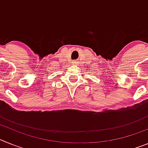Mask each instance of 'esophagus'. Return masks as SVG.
Listing matches in <instances>:
<instances>
[{
  "instance_id": "34e87169",
  "label": "esophagus",
  "mask_w": 148,
  "mask_h": 148,
  "mask_svg": "<svg viewBox=\"0 0 148 148\" xmlns=\"http://www.w3.org/2000/svg\"><path fill=\"white\" fill-rule=\"evenodd\" d=\"M73 64H78V61H73Z\"/></svg>"
}]
</instances>
